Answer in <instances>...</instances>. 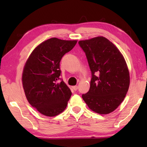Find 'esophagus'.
I'll use <instances>...</instances> for the list:
<instances>
[{
  "label": "esophagus",
  "mask_w": 147,
  "mask_h": 147,
  "mask_svg": "<svg viewBox=\"0 0 147 147\" xmlns=\"http://www.w3.org/2000/svg\"><path fill=\"white\" fill-rule=\"evenodd\" d=\"M78 87L77 86H73V89H74V91H77V90H78Z\"/></svg>",
  "instance_id": "obj_1"
}]
</instances>
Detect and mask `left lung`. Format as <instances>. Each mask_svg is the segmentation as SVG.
<instances>
[{
    "label": "left lung",
    "mask_w": 147,
    "mask_h": 147,
    "mask_svg": "<svg viewBox=\"0 0 147 147\" xmlns=\"http://www.w3.org/2000/svg\"><path fill=\"white\" fill-rule=\"evenodd\" d=\"M91 72L90 88L82 94L94 112L108 114L123 101L130 85L127 65L119 49L108 39L96 37L80 41Z\"/></svg>",
    "instance_id": "1"
}]
</instances>
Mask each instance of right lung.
<instances>
[{
  "label": "right lung",
  "instance_id": "right-lung-1",
  "mask_svg": "<svg viewBox=\"0 0 147 147\" xmlns=\"http://www.w3.org/2000/svg\"><path fill=\"white\" fill-rule=\"evenodd\" d=\"M76 43L51 38L37 47L26 61L22 76L24 93L30 105L44 115L56 116L67 105L72 93L60 78L59 63Z\"/></svg>",
  "mask_w": 147,
  "mask_h": 147
}]
</instances>
